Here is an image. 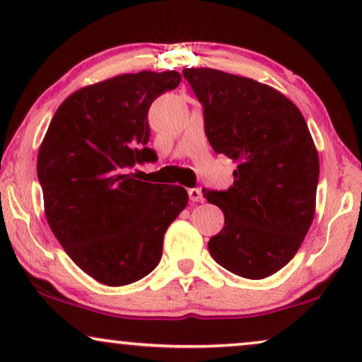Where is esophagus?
<instances>
[{"label": "esophagus", "mask_w": 362, "mask_h": 362, "mask_svg": "<svg viewBox=\"0 0 362 362\" xmlns=\"http://www.w3.org/2000/svg\"><path fill=\"white\" fill-rule=\"evenodd\" d=\"M187 194H189V199L192 202H201L202 201V191L199 187H191V189H187Z\"/></svg>", "instance_id": "esophagus-1"}]
</instances>
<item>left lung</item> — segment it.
<instances>
[{"instance_id":"left-lung-1","label":"left lung","mask_w":362,"mask_h":362,"mask_svg":"<svg viewBox=\"0 0 362 362\" xmlns=\"http://www.w3.org/2000/svg\"><path fill=\"white\" fill-rule=\"evenodd\" d=\"M182 76L204 107L212 150L237 163L229 189H204L226 217L207 244L212 259L244 279L274 275L293 259L315 217L320 160L308 125L265 83L207 67Z\"/></svg>"}]
</instances>
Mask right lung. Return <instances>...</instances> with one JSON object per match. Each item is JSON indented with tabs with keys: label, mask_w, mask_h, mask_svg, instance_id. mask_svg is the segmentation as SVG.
<instances>
[{
	"label": "right lung",
	"mask_w": 362,
	"mask_h": 362,
	"mask_svg": "<svg viewBox=\"0 0 362 362\" xmlns=\"http://www.w3.org/2000/svg\"><path fill=\"white\" fill-rule=\"evenodd\" d=\"M180 82L176 71H141L78 88L39 148L49 227L74 264L103 285H130L155 270L165 232L189 199L185 187L130 171L156 160L146 146L148 110Z\"/></svg>",
	"instance_id": "obj_1"
}]
</instances>
